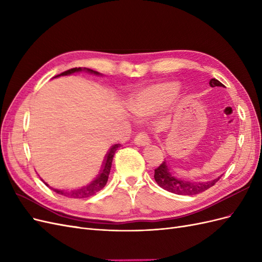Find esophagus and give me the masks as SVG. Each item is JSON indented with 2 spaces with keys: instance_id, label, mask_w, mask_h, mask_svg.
<instances>
[{
  "instance_id": "esophagus-1",
  "label": "esophagus",
  "mask_w": 262,
  "mask_h": 262,
  "mask_svg": "<svg viewBox=\"0 0 262 262\" xmlns=\"http://www.w3.org/2000/svg\"><path fill=\"white\" fill-rule=\"evenodd\" d=\"M134 143H136L137 145L144 146V145H147V144L150 143V139L146 133L140 132V133L137 134L136 138H134Z\"/></svg>"
}]
</instances>
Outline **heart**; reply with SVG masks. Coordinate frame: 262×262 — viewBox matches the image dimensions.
Returning a JSON list of instances; mask_svg holds the SVG:
<instances>
[{
    "label": "heart",
    "instance_id": "b5f03b06",
    "mask_svg": "<svg viewBox=\"0 0 262 262\" xmlns=\"http://www.w3.org/2000/svg\"><path fill=\"white\" fill-rule=\"evenodd\" d=\"M179 85L175 82L161 83L146 87L133 94L129 105L132 112L139 116H150L161 112L175 98Z\"/></svg>",
    "mask_w": 262,
    "mask_h": 262
}]
</instances>
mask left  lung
Returning a JSON list of instances; mask_svg holds the SVG:
<instances>
[{
  "mask_svg": "<svg viewBox=\"0 0 262 262\" xmlns=\"http://www.w3.org/2000/svg\"><path fill=\"white\" fill-rule=\"evenodd\" d=\"M210 85L212 87L223 86V84H222L220 81L215 80V78H212L210 81ZM154 179L157 182L158 186L162 187L165 190H167L169 192L181 194V195H192V194L203 192L205 190H208L209 188L215 185L219 181L220 177L207 182H192V181L180 179L179 177L173 175L172 171L170 170L169 164L166 161H164L155 169Z\"/></svg>",
  "mask_w": 262,
  "mask_h": 262,
  "instance_id": "obj_1",
  "label": "left lung"
}]
</instances>
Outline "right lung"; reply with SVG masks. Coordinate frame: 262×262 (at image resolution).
<instances>
[{
    "mask_svg": "<svg viewBox=\"0 0 262 262\" xmlns=\"http://www.w3.org/2000/svg\"><path fill=\"white\" fill-rule=\"evenodd\" d=\"M80 71H86V72H90V73H93V74L99 75L98 72H96V71H93L91 69L73 68V69H70L68 71H64V72H62L61 74L55 75L54 77H58V76H61V75H69V74H72L74 72H80ZM119 146H120V144H115V145H113L112 147L109 148V150H108L106 156H105L104 164L101 165L100 172L98 173V176L96 178H95L93 181L90 182L89 185H86V186H84L83 188H80V189L71 190V191H64V190H58V189H52V188L51 189L53 190V191H55V192L59 193V194H62V195L68 196V198H74V199H82V198H89L91 195H94L95 193H97L107 184L108 176H109V172H110V168H112V163H113V160H114V155H115L116 150L118 149ZM45 184H46V182H45ZM47 186H48V185H47Z\"/></svg>",
    "mask_w": 262,
    "mask_h": 262,
    "instance_id": "add662e5",
    "label": "right lung"
}]
</instances>
